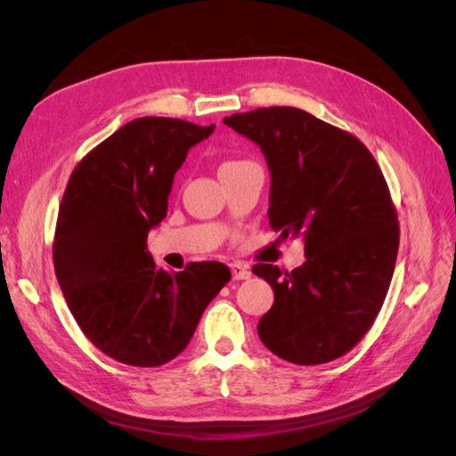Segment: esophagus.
Returning <instances> with one entry per match:
<instances>
[{"instance_id":"obj_1","label":"esophagus","mask_w":456,"mask_h":456,"mask_svg":"<svg viewBox=\"0 0 456 456\" xmlns=\"http://www.w3.org/2000/svg\"><path fill=\"white\" fill-rule=\"evenodd\" d=\"M232 278L233 280H249L251 278V272L247 266L243 265H232Z\"/></svg>"}]
</instances>
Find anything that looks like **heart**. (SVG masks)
Returning a JSON list of instances; mask_svg holds the SVG:
<instances>
[{
    "mask_svg": "<svg viewBox=\"0 0 456 456\" xmlns=\"http://www.w3.org/2000/svg\"><path fill=\"white\" fill-rule=\"evenodd\" d=\"M230 163H233V161H230Z\"/></svg>",
    "mask_w": 456,
    "mask_h": 456,
    "instance_id": "b5f03b06",
    "label": "heart"
}]
</instances>
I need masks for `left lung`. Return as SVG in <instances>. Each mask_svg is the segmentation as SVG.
Listing matches in <instances>:
<instances>
[{"label":"left lung","instance_id":"obj_1","mask_svg":"<svg viewBox=\"0 0 456 456\" xmlns=\"http://www.w3.org/2000/svg\"><path fill=\"white\" fill-rule=\"evenodd\" d=\"M224 123L266 158L270 226L305 240L306 262L291 273L253 268L273 289L258 337L285 362H333L370 329L394 275L399 228L384 175L354 134L305 110L258 108Z\"/></svg>","mask_w":456,"mask_h":456}]
</instances>
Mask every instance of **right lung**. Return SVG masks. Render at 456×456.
I'll return each mask as SVG.
<instances>
[{
	"label": "right lung",
	"mask_w": 456,
	"mask_h": 456,
	"mask_svg": "<svg viewBox=\"0 0 456 456\" xmlns=\"http://www.w3.org/2000/svg\"><path fill=\"white\" fill-rule=\"evenodd\" d=\"M215 126L139 118L77 163L57 218L53 262L72 315L116 362L158 367L181 354L232 273L220 262L158 268L148 232L167 216L173 178Z\"/></svg>",
	"instance_id": "right-lung-1"
}]
</instances>
